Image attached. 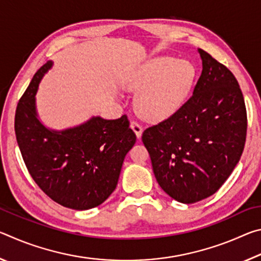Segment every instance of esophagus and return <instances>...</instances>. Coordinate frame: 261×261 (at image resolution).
Instances as JSON below:
<instances>
[{"mask_svg": "<svg viewBox=\"0 0 261 261\" xmlns=\"http://www.w3.org/2000/svg\"><path fill=\"white\" fill-rule=\"evenodd\" d=\"M130 126H131V129L135 131V134H136V136L138 137V138H140L141 137V134H143V126H141L138 122L137 121H131V123H130Z\"/></svg>", "mask_w": 261, "mask_h": 261, "instance_id": "esophagus-1", "label": "esophagus"}]
</instances>
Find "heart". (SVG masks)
I'll return each mask as SVG.
<instances>
[{
  "label": "heart",
  "instance_id": "obj_1",
  "mask_svg": "<svg viewBox=\"0 0 261 261\" xmlns=\"http://www.w3.org/2000/svg\"><path fill=\"white\" fill-rule=\"evenodd\" d=\"M197 77L189 61L159 56L137 68L125 83L131 91H140L136 108L149 121H160L177 112L188 100Z\"/></svg>",
  "mask_w": 261,
  "mask_h": 261
}]
</instances>
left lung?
I'll use <instances>...</instances> for the list:
<instances>
[{"mask_svg": "<svg viewBox=\"0 0 261 261\" xmlns=\"http://www.w3.org/2000/svg\"><path fill=\"white\" fill-rule=\"evenodd\" d=\"M202 71L177 112L143 132L154 175L167 194L193 204L214 194L240 161L247 129L237 79L199 49Z\"/></svg>", "mask_w": 261, "mask_h": 261, "instance_id": "8db88e82", "label": "left lung"}]
</instances>
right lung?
<instances>
[{
    "label": "right lung",
    "mask_w": 261,
    "mask_h": 261,
    "mask_svg": "<svg viewBox=\"0 0 261 261\" xmlns=\"http://www.w3.org/2000/svg\"><path fill=\"white\" fill-rule=\"evenodd\" d=\"M47 62L19 99L15 132L30 175L51 200L72 210L99 206L115 190L126 153L136 143L126 115L117 120L92 117L64 131L43 126L35 112V94Z\"/></svg>",
    "instance_id": "obj_1"
}]
</instances>
